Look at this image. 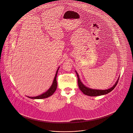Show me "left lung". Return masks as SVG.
Instances as JSON below:
<instances>
[{"label": "left lung", "instance_id": "left-lung-1", "mask_svg": "<svg viewBox=\"0 0 133 133\" xmlns=\"http://www.w3.org/2000/svg\"><path fill=\"white\" fill-rule=\"evenodd\" d=\"M77 75V78H78V87L80 89V90L82 91V92L85 94V95L90 96H100V95H105L110 92H111L112 90H113L114 88L116 87V85L118 83L119 78L117 80L116 82L114 84V86L112 87L111 88L105 90H93L92 89L88 88L86 87L84 85V84H82L81 81L80 80V78L79 77V75L78 73L76 72Z\"/></svg>", "mask_w": 133, "mask_h": 133}]
</instances>
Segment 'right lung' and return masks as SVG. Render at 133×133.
<instances>
[{
    "label": "right lung",
    "mask_w": 133,
    "mask_h": 133,
    "mask_svg": "<svg viewBox=\"0 0 133 133\" xmlns=\"http://www.w3.org/2000/svg\"><path fill=\"white\" fill-rule=\"evenodd\" d=\"M59 68L58 69L56 73L55 76L54 77V79L53 80V82L52 83V85H51V88L44 93L41 94V95H39L38 96H36V97H28L30 98L31 99H43V98H48L50 96H51V95H53L54 94V93L55 92V91H56V89H57V80H56V77H57V73H58V71Z\"/></svg>",
    "instance_id": "add662e5"
}]
</instances>
